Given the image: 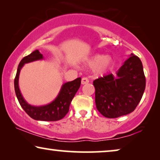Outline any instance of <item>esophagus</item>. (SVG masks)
<instances>
[{
	"mask_svg": "<svg viewBox=\"0 0 160 160\" xmlns=\"http://www.w3.org/2000/svg\"><path fill=\"white\" fill-rule=\"evenodd\" d=\"M89 82V81L88 80V78L84 77V78H82V84H88Z\"/></svg>",
	"mask_w": 160,
	"mask_h": 160,
	"instance_id": "esophagus-1",
	"label": "esophagus"
}]
</instances>
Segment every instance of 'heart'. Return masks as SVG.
<instances>
[{"instance_id": "heart-1", "label": "heart", "mask_w": 160, "mask_h": 160, "mask_svg": "<svg viewBox=\"0 0 160 160\" xmlns=\"http://www.w3.org/2000/svg\"><path fill=\"white\" fill-rule=\"evenodd\" d=\"M86 67L93 68L97 76H103L110 71L113 65V60L110 56L96 54L84 62Z\"/></svg>"}]
</instances>
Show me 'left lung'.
<instances>
[{
    "instance_id": "1",
    "label": "left lung",
    "mask_w": 160,
    "mask_h": 160,
    "mask_svg": "<svg viewBox=\"0 0 160 160\" xmlns=\"http://www.w3.org/2000/svg\"><path fill=\"white\" fill-rule=\"evenodd\" d=\"M113 74L93 82L98 111L107 118H117L132 112L141 101L146 88L143 65L131 54Z\"/></svg>"
}]
</instances>
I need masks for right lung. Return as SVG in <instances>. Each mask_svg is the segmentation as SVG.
I'll return each mask as SVG.
<instances>
[{"instance_id":"1","label":"right lung","mask_w":160,"mask_h":160,"mask_svg":"<svg viewBox=\"0 0 160 160\" xmlns=\"http://www.w3.org/2000/svg\"><path fill=\"white\" fill-rule=\"evenodd\" d=\"M43 60V56L38 49L35 50L20 61L14 78V89L17 100L24 111L32 119L40 121H58L62 119L69 111L70 104L79 89L82 78L78 77L75 80L65 83L62 85L58 96L53 101L44 106H32L28 103L22 95L19 87V78L21 69L26 63Z\"/></svg>"}]
</instances>
